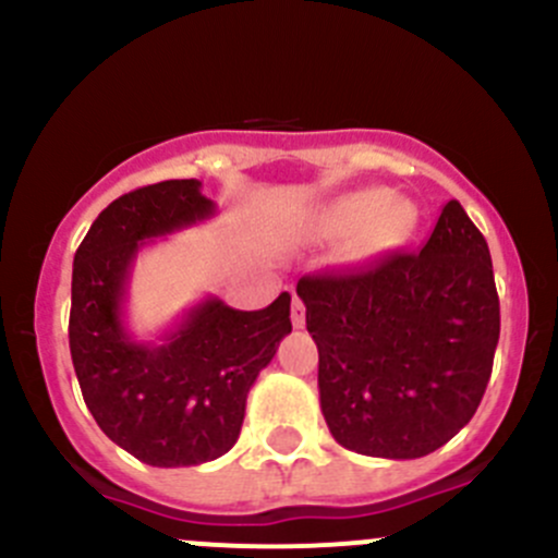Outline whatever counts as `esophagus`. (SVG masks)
Returning a JSON list of instances; mask_svg holds the SVG:
<instances>
[{"mask_svg":"<svg viewBox=\"0 0 558 558\" xmlns=\"http://www.w3.org/2000/svg\"><path fill=\"white\" fill-rule=\"evenodd\" d=\"M291 324H294V329H302V326H305V305H302L300 296L291 300Z\"/></svg>","mask_w":558,"mask_h":558,"instance_id":"esophagus-1","label":"esophagus"}]
</instances>
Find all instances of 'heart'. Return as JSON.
Segmentation results:
<instances>
[{
	"label": "heart",
	"instance_id": "b5f03b06",
	"mask_svg": "<svg viewBox=\"0 0 558 558\" xmlns=\"http://www.w3.org/2000/svg\"><path fill=\"white\" fill-rule=\"evenodd\" d=\"M413 227V205L386 189L348 191L313 210L305 221V232L315 240L348 234L340 247L345 264H367L384 256L402 243Z\"/></svg>",
	"mask_w": 558,
	"mask_h": 558
}]
</instances>
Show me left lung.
Instances as JSON below:
<instances>
[{
	"label": "left lung",
	"mask_w": 558,
	"mask_h": 558,
	"mask_svg": "<svg viewBox=\"0 0 558 558\" xmlns=\"http://www.w3.org/2000/svg\"><path fill=\"white\" fill-rule=\"evenodd\" d=\"M320 413L348 451L421 459L470 424L492 378L499 296L483 234L451 199L421 251L305 275Z\"/></svg>",
	"instance_id": "1"
}]
</instances>
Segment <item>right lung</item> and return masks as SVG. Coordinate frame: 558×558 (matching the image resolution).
<instances>
[{"label":"right lung","mask_w":558,"mask_h":558,"mask_svg":"<svg viewBox=\"0 0 558 558\" xmlns=\"http://www.w3.org/2000/svg\"><path fill=\"white\" fill-rule=\"evenodd\" d=\"M216 216L199 180H161L99 213L72 264L70 353L83 399L116 446L150 466H191L238 442L245 399L291 331V294L264 311L218 296L191 307L161 342L123 324L129 278L148 240Z\"/></svg>","instance_id":"obj_1"}]
</instances>
